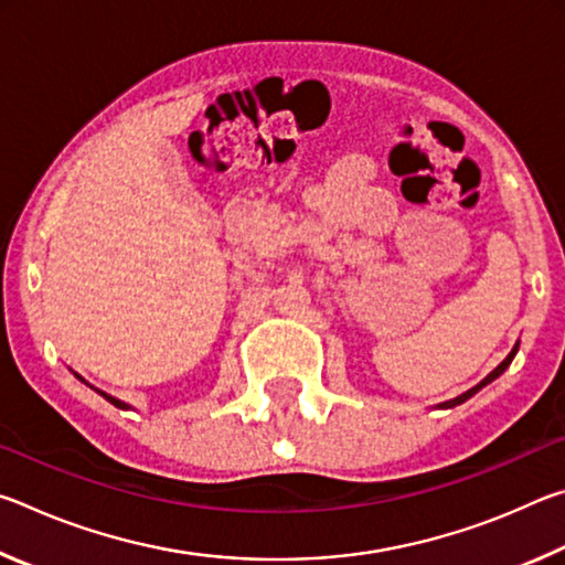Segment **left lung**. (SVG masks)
I'll use <instances>...</instances> for the list:
<instances>
[{
  "mask_svg": "<svg viewBox=\"0 0 565 565\" xmlns=\"http://www.w3.org/2000/svg\"><path fill=\"white\" fill-rule=\"evenodd\" d=\"M515 351H519V343H515V347H513V351L509 353V356H505L501 363H499V366H495L493 371H491V374L489 376H486L483 381H481V384H476L473 388H468L466 391V394H461V396H456V398H451V401H444V404H438V408H454V406H458V404H463V401H468V398H471V396H476L478 394V391H481L486 384H491V381L493 379H499L501 374H503V371L505 369H509L511 366V361H513V356H515Z\"/></svg>",
  "mask_w": 565,
  "mask_h": 565,
  "instance_id": "left-lung-1",
  "label": "left lung"
}]
</instances>
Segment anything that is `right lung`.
Masks as SVG:
<instances>
[{"mask_svg": "<svg viewBox=\"0 0 565 565\" xmlns=\"http://www.w3.org/2000/svg\"><path fill=\"white\" fill-rule=\"evenodd\" d=\"M76 379H79L82 381V384H87V381H84L79 374H74ZM87 386H92V384H87ZM94 388V386H92ZM94 391H97V394L99 396H104V398H107L109 401V404H114V406H117V408H131L129 404H124V401H119V398H114V396H109V394H104V391H99V388H94Z\"/></svg>", "mask_w": 565, "mask_h": 565, "instance_id": "1", "label": "right lung"}]
</instances>
